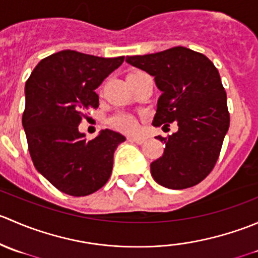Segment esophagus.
Segmentation results:
<instances>
[{
  "label": "esophagus",
  "instance_id": "obj_1",
  "mask_svg": "<svg viewBox=\"0 0 258 258\" xmlns=\"http://www.w3.org/2000/svg\"><path fill=\"white\" fill-rule=\"evenodd\" d=\"M128 141H131V142H135V144H137V145H142V144H145L146 142V139L145 137H128Z\"/></svg>",
  "mask_w": 258,
  "mask_h": 258
}]
</instances>
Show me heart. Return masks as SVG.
I'll list each match as a JSON object with an SVG mask.
<instances>
[{"label":"heart","mask_w":258,"mask_h":258,"mask_svg":"<svg viewBox=\"0 0 258 258\" xmlns=\"http://www.w3.org/2000/svg\"><path fill=\"white\" fill-rule=\"evenodd\" d=\"M110 124L113 128L118 130L121 132H126V134H132V132L139 128V122H137L136 117L127 112H118L113 114L110 118Z\"/></svg>","instance_id":"b5f03b06"}]
</instances>
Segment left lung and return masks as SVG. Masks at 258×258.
<instances>
[{"instance_id": "obj_1", "label": "left lung", "mask_w": 258, "mask_h": 258, "mask_svg": "<svg viewBox=\"0 0 258 258\" xmlns=\"http://www.w3.org/2000/svg\"><path fill=\"white\" fill-rule=\"evenodd\" d=\"M126 62L155 77L161 91L153 126H178L168 137L157 136L165 151L151 163L153 179L170 189L200 183L215 167L230 127L227 96L217 69L205 54L182 46L127 56Z\"/></svg>"}]
</instances>
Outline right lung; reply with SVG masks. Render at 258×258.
Listing matches in <instances>:
<instances>
[{"label":"right lung","instance_id":"1","mask_svg":"<svg viewBox=\"0 0 258 258\" xmlns=\"http://www.w3.org/2000/svg\"><path fill=\"white\" fill-rule=\"evenodd\" d=\"M123 59L64 49L41 59L26 82L22 126L31 158L63 194L87 196L110 178L113 153L126 137L106 128L88 141L79 124L98 107L96 88Z\"/></svg>","mask_w":258,"mask_h":258}]
</instances>
